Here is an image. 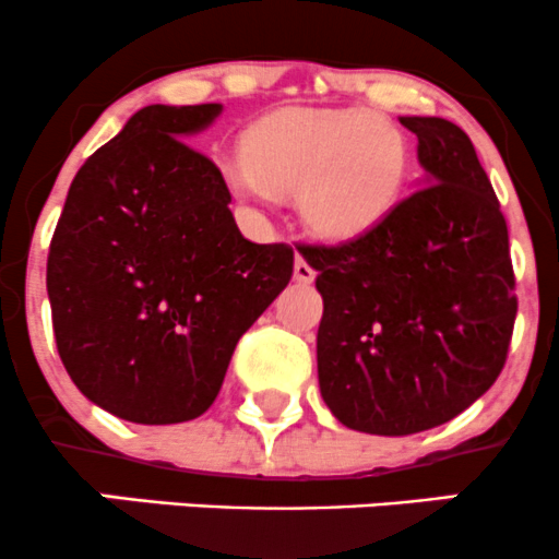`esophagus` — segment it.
<instances>
[{"label":"esophagus","instance_id":"34e87169","mask_svg":"<svg viewBox=\"0 0 559 559\" xmlns=\"http://www.w3.org/2000/svg\"><path fill=\"white\" fill-rule=\"evenodd\" d=\"M295 278L299 281V284H313V278H316V270L310 267V264L305 262L299 254H297V262H295Z\"/></svg>","mask_w":559,"mask_h":559}]
</instances>
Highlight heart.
<instances>
[{
	"label": "heart",
	"mask_w": 559,
	"mask_h": 559,
	"mask_svg": "<svg viewBox=\"0 0 559 559\" xmlns=\"http://www.w3.org/2000/svg\"><path fill=\"white\" fill-rule=\"evenodd\" d=\"M222 174L235 195L260 203L297 192L310 233L354 240L396 209L409 146L369 109H278L246 131L243 155H227Z\"/></svg>",
	"instance_id": "1"
}]
</instances>
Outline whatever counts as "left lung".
Segmentation results:
<instances>
[{
	"label": "left lung",
	"instance_id": "left-lung-1",
	"mask_svg": "<svg viewBox=\"0 0 559 559\" xmlns=\"http://www.w3.org/2000/svg\"><path fill=\"white\" fill-rule=\"evenodd\" d=\"M399 120L418 136L426 187L361 238L299 249L324 297L321 396L378 437L472 407L501 374L516 319L507 219L472 139L442 117Z\"/></svg>",
	"mask_w": 559,
	"mask_h": 559
}]
</instances>
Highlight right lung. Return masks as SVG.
I'll return each mask as SVG.
<instances>
[{"mask_svg": "<svg viewBox=\"0 0 559 559\" xmlns=\"http://www.w3.org/2000/svg\"><path fill=\"white\" fill-rule=\"evenodd\" d=\"M222 104L139 109L74 176L47 254L58 356L107 413L144 426L203 415L240 334L295 273L251 243L222 171L181 139Z\"/></svg>", "mask_w": 559, "mask_h": 559, "instance_id": "obj_1", "label": "right lung"}]
</instances>
